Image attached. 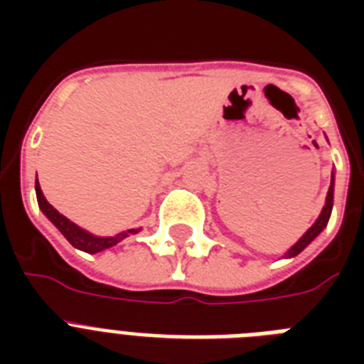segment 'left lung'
Returning <instances> with one entry per match:
<instances>
[{
    "label": "left lung",
    "instance_id": "1",
    "mask_svg": "<svg viewBox=\"0 0 364 364\" xmlns=\"http://www.w3.org/2000/svg\"><path fill=\"white\" fill-rule=\"evenodd\" d=\"M333 179H331V187H328V193H327V202H325V205H323V211H321V215H319V219H317L316 223H314V227L308 230V232L302 236V238L299 240V242L294 243L293 247L289 249V253L287 257H294V255H299L302 249L308 245V243L311 242V240L316 238L317 234L321 232L323 228L327 227V223H328V217H331V211H333Z\"/></svg>",
    "mask_w": 364,
    "mask_h": 364
}]
</instances>
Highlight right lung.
Returning a JSON list of instances; mask_svg holds the SVG:
<instances>
[{"label": "right lung", "mask_w": 364, "mask_h": 364, "mask_svg": "<svg viewBox=\"0 0 364 364\" xmlns=\"http://www.w3.org/2000/svg\"><path fill=\"white\" fill-rule=\"evenodd\" d=\"M36 194H37V204L41 208V211L45 215L50 219L54 227L58 228L60 232L64 234L65 240L73 245V247L81 249V251H87V253H98V251H104L107 247H113L117 243L124 240L128 236V232H134V230H128V232H121L117 234V236H109V238H98V236H92V234H88L87 230H82L75 225V223H71L70 219H65L62 213L54 210L53 205L48 204L45 196L41 193V187H39V183H36Z\"/></svg>", "instance_id": "1"}]
</instances>
